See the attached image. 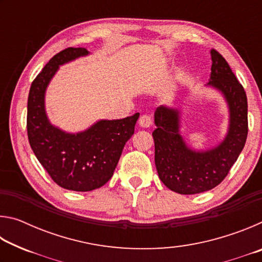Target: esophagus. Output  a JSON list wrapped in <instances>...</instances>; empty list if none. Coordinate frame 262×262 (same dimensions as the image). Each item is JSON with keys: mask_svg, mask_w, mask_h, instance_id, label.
I'll return each mask as SVG.
<instances>
[{"mask_svg": "<svg viewBox=\"0 0 262 262\" xmlns=\"http://www.w3.org/2000/svg\"><path fill=\"white\" fill-rule=\"evenodd\" d=\"M151 117L148 114H143L142 117L139 119V125L142 127V128H148L151 126Z\"/></svg>", "mask_w": 262, "mask_h": 262, "instance_id": "34e87169", "label": "esophagus"}]
</instances>
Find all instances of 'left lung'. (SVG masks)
Returning a JSON list of instances; mask_svg holds the SVG:
<instances>
[{
  "instance_id": "1",
  "label": "left lung",
  "mask_w": 262,
  "mask_h": 262,
  "mask_svg": "<svg viewBox=\"0 0 262 262\" xmlns=\"http://www.w3.org/2000/svg\"><path fill=\"white\" fill-rule=\"evenodd\" d=\"M210 54L212 64L208 85L223 94L230 112L229 130L223 142L206 151H195L180 135L178 110L159 106L155 112V164L163 184L179 194L202 193L220 185L236 163L247 139L245 90L224 57L215 50Z\"/></svg>"
}]
</instances>
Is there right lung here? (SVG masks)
Segmentation results:
<instances>
[{"label": "right lung", "mask_w": 262, "mask_h": 262, "mask_svg": "<svg viewBox=\"0 0 262 262\" xmlns=\"http://www.w3.org/2000/svg\"><path fill=\"white\" fill-rule=\"evenodd\" d=\"M83 47L57 53L31 84L28 99V136L35 157L62 188L89 192L112 178L126 142L134 134L140 113L120 120H100L89 129L70 134L51 125L45 91L59 66L88 55Z\"/></svg>", "instance_id": "right-lung-1"}]
</instances>
